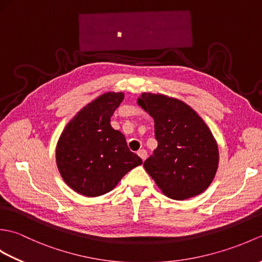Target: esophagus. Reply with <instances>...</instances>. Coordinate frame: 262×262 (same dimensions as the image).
<instances>
[{
  "label": "esophagus",
  "mask_w": 262,
  "mask_h": 262,
  "mask_svg": "<svg viewBox=\"0 0 262 262\" xmlns=\"http://www.w3.org/2000/svg\"><path fill=\"white\" fill-rule=\"evenodd\" d=\"M137 154H138V157H140L143 161L146 159V157H147V152L145 151V149H140V151L137 152Z\"/></svg>",
  "instance_id": "esophagus-1"
}]
</instances>
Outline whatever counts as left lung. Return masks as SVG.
<instances>
[{"label": "left lung", "instance_id": "1", "mask_svg": "<svg viewBox=\"0 0 262 262\" xmlns=\"http://www.w3.org/2000/svg\"><path fill=\"white\" fill-rule=\"evenodd\" d=\"M154 119L158 147L144 168L162 192L183 200L202 193L219 168V147L207 125L185 102L162 94L137 100Z\"/></svg>", "mask_w": 262, "mask_h": 262}]
</instances>
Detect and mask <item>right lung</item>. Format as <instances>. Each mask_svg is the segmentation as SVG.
I'll return each instance as SVG.
<instances>
[{"label": "right lung", "instance_id": "add662e5", "mask_svg": "<svg viewBox=\"0 0 262 262\" xmlns=\"http://www.w3.org/2000/svg\"><path fill=\"white\" fill-rule=\"evenodd\" d=\"M124 93L108 92L81 109L60 135L56 163L68 186L86 197L109 192L142 159L129 151L126 138L110 125Z\"/></svg>", "mask_w": 262, "mask_h": 262}]
</instances>
